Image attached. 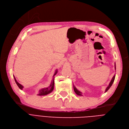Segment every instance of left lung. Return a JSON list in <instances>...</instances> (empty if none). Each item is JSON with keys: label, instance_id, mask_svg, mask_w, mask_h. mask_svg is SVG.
<instances>
[{"label": "left lung", "instance_id": "obj_1", "mask_svg": "<svg viewBox=\"0 0 129 129\" xmlns=\"http://www.w3.org/2000/svg\"><path fill=\"white\" fill-rule=\"evenodd\" d=\"M114 68H115V70H116V63L114 64ZM115 76L116 75H114L113 76V77H112V79H111V82H110V83H109V86H108L107 87V88H106V90H105V92H107L108 90H109V89L111 87V86H112V84H113V82H114V79H115ZM74 91L75 92V93L77 94V95H78V96H82V92H80V91H79L78 89H77V88H76L74 86Z\"/></svg>", "mask_w": 129, "mask_h": 129}]
</instances>
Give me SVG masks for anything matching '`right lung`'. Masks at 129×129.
Returning a JSON list of instances; mask_svg holds the SVG:
<instances>
[{
	"label": "right lung",
	"mask_w": 129,
	"mask_h": 129,
	"mask_svg": "<svg viewBox=\"0 0 129 129\" xmlns=\"http://www.w3.org/2000/svg\"><path fill=\"white\" fill-rule=\"evenodd\" d=\"M57 70H56V71H55V74H54V75H53V77L56 75V74H57ZM13 77H14L16 83L17 84V86L19 87V88H20V89L22 90V89H23V86L21 85V84H20L17 82L16 79V78L14 76H13ZM54 78H53V79H52V82H51V84H50V85L49 87H46V88H42V89H40V90H39V93H38V96H45V95H46V94L51 93V92L53 90V89H54Z\"/></svg>",
	"instance_id": "right-lung-1"
}]
</instances>
